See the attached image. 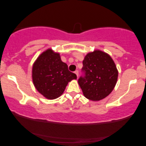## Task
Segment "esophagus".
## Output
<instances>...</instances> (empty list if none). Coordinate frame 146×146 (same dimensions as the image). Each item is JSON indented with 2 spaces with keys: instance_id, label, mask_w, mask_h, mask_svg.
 Returning <instances> with one entry per match:
<instances>
[{
  "instance_id": "obj_1",
  "label": "esophagus",
  "mask_w": 146,
  "mask_h": 146,
  "mask_svg": "<svg viewBox=\"0 0 146 146\" xmlns=\"http://www.w3.org/2000/svg\"><path fill=\"white\" fill-rule=\"evenodd\" d=\"M74 73L76 74V76H77V78L78 77V70H76V71L74 72Z\"/></svg>"
}]
</instances>
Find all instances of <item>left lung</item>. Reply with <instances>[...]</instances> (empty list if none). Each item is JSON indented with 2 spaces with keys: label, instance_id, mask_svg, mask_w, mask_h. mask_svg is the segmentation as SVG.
<instances>
[{
  "label": "left lung",
  "instance_id": "1",
  "mask_svg": "<svg viewBox=\"0 0 146 146\" xmlns=\"http://www.w3.org/2000/svg\"><path fill=\"white\" fill-rule=\"evenodd\" d=\"M85 76L80 77L78 84L83 94L92 101L105 98L114 88L118 71L108 54L100 50L88 53L82 62Z\"/></svg>",
  "mask_w": 146,
  "mask_h": 146
}]
</instances>
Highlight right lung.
<instances>
[{"label":"right lung","instance_id":"add662e5","mask_svg":"<svg viewBox=\"0 0 146 146\" xmlns=\"http://www.w3.org/2000/svg\"><path fill=\"white\" fill-rule=\"evenodd\" d=\"M32 78L35 88L44 97L54 100L60 96L69 82L77 78L52 49L44 51L33 65Z\"/></svg>","mask_w":146,"mask_h":146}]
</instances>
